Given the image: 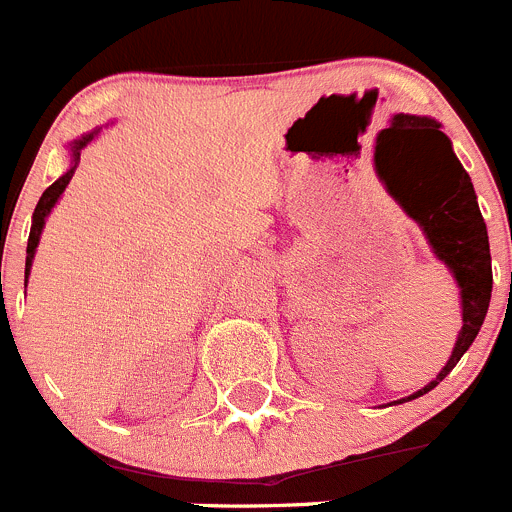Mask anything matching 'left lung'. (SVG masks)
<instances>
[{"label": "left lung", "mask_w": 512, "mask_h": 512, "mask_svg": "<svg viewBox=\"0 0 512 512\" xmlns=\"http://www.w3.org/2000/svg\"><path fill=\"white\" fill-rule=\"evenodd\" d=\"M402 127L409 130L402 131ZM387 130L408 133L428 146V156H423V161H413L408 169H402L395 187L387 184V189L400 202L405 215L413 217L418 228L423 230L425 241L436 253V259L446 264L451 277L459 284L461 297V330L449 361L425 387L397 400L400 405V402H410L431 392L469 351L479 328L485 323L487 307H490L492 259L487 225L479 212L472 179L459 164L449 135L441 133V125L431 117L395 115Z\"/></svg>", "instance_id": "obj_1"}]
</instances>
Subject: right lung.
Returning <instances> with one entry per match:
<instances>
[{
	"label": "right lung",
	"mask_w": 512,
	"mask_h": 512,
	"mask_svg": "<svg viewBox=\"0 0 512 512\" xmlns=\"http://www.w3.org/2000/svg\"><path fill=\"white\" fill-rule=\"evenodd\" d=\"M99 135V130H92V133L81 135V138L71 140L69 146V158H71V166L66 169V174H61L56 179V182L51 184V187L45 189L43 197H40L38 207H35L33 212V225H30V238H27V259H25V287H27V277H30V269H33V259H35V251H38V243H40V235H43V228H45V220H48V215H51V210L56 207V202L61 200V194L66 192V187H69L71 176H74L76 166H79V158H81V151L92 143L94 138Z\"/></svg>",
	"instance_id": "obj_1"
}]
</instances>
